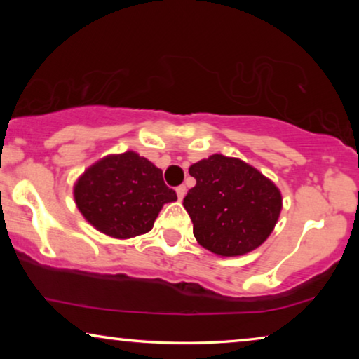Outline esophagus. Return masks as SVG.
<instances>
[{
    "instance_id": "1",
    "label": "esophagus",
    "mask_w": 359,
    "mask_h": 359,
    "mask_svg": "<svg viewBox=\"0 0 359 359\" xmlns=\"http://www.w3.org/2000/svg\"><path fill=\"white\" fill-rule=\"evenodd\" d=\"M176 194H178V199H180V201H183L184 194H186V186H184V184L178 186V188H176Z\"/></svg>"
}]
</instances>
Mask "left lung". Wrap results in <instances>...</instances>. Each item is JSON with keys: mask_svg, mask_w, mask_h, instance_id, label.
I'll use <instances>...</instances> for the list:
<instances>
[{"mask_svg": "<svg viewBox=\"0 0 359 359\" xmlns=\"http://www.w3.org/2000/svg\"><path fill=\"white\" fill-rule=\"evenodd\" d=\"M189 175L196 186L183 205L204 248L220 257H238L258 248L273 232L281 212V193L253 166L212 155L191 165Z\"/></svg>", "mask_w": 359, "mask_h": 359, "instance_id": "8db88e82", "label": "left lung"}]
</instances>
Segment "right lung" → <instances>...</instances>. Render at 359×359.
<instances>
[{
  "instance_id": "add662e5",
  "label": "right lung",
  "mask_w": 359,
  "mask_h": 359,
  "mask_svg": "<svg viewBox=\"0 0 359 359\" xmlns=\"http://www.w3.org/2000/svg\"><path fill=\"white\" fill-rule=\"evenodd\" d=\"M75 201L100 232L130 238L151 230L163 204L176 201V193L151 161L126 151L88 168L75 184Z\"/></svg>"
}]
</instances>
